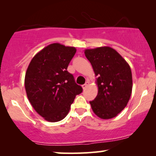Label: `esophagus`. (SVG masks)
Instances as JSON below:
<instances>
[{
	"label": "esophagus",
	"instance_id": "obj_1",
	"mask_svg": "<svg viewBox=\"0 0 156 156\" xmlns=\"http://www.w3.org/2000/svg\"><path fill=\"white\" fill-rule=\"evenodd\" d=\"M89 82H86V83H84L83 86H82V88H83V89H86V88H87V87H88L89 86Z\"/></svg>",
	"mask_w": 156,
	"mask_h": 156
}]
</instances>
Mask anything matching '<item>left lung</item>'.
<instances>
[{
	"mask_svg": "<svg viewBox=\"0 0 156 156\" xmlns=\"http://www.w3.org/2000/svg\"><path fill=\"white\" fill-rule=\"evenodd\" d=\"M98 87V95L90 101L92 111L103 119L117 117L126 107L132 93L133 80L129 64L110 47L86 49Z\"/></svg>",
	"mask_w": 156,
	"mask_h": 156,
	"instance_id": "8db88e82",
	"label": "left lung"
}]
</instances>
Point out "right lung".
<instances>
[{
  "label": "right lung",
  "mask_w": 156,
  "mask_h": 156,
  "mask_svg": "<svg viewBox=\"0 0 156 156\" xmlns=\"http://www.w3.org/2000/svg\"><path fill=\"white\" fill-rule=\"evenodd\" d=\"M76 53L75 47L51 44L33 57L26 70L25 88L28 101L48 122L63 119L76 96L83 91L67 71Z\"/></svg>",
  "instance_id": "right-lung-1"
}]
</instances>
